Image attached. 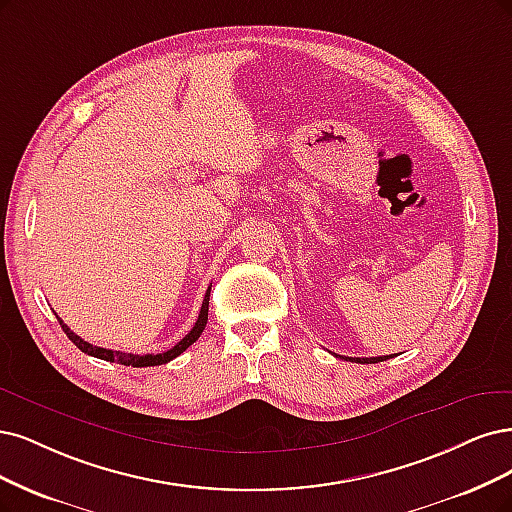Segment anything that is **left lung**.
Wrapping results in <instances>:
<instances>
[{
    "label": "left lung",
    "instance_id": "1",
    "mask_svg": "<svg viewBox=\"0 0 512 512\" xmlns=\"http://www.w3.org/2000/svg\"><path fill=\"white\" fill-rule=\"evenodd\" d=\"M339 358H343V356H339ZM387 358H392V356H381V358H345V360H349V362H360V364H375V362H383V360H387Z\"/></svg>",
    "mask_w": 512,
    "mask_h": 512
}]
</instances>
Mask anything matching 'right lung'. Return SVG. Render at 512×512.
<instances>
[{
  "label": "right lung",
  "instance_id": "add662e5",
  "mask_svg": "<svg viewBox=\"0 0 512 512\" xmlns=\"http://www.w3.org/2000/svg\"><path fill=\"white\" fill-rule=\"evenodd\" d=\"M209 292H211V288H207V292H205L203 305H201V311H199V317H197L195 326L190 328V332L186 334V337H184L180 343H175L171 349L163 351V354H146V356H137V354H125V351H114V349L97 347V345L86 343L84 339H80V337H78L76 332L69 330V326H67V324H63V320H61L59 315H57V320H59V324H61L63 332H65L67 337H69V341H72L80 351H84V354H88V356L99 358V360H105V362H118V364L133 366V368H142V366H158V364H167V362H171L173 358H178L180 354H184V351H186L192 343H195V341L201 337V332L205 330V324H207Z\"/></svg>",
  "mask_w": 512,
  "mask_h": 512
}]
</instances>
